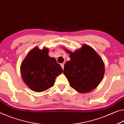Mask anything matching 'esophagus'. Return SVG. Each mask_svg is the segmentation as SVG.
<instances>
[{"label":"esophagus","mask_w":124,"mask_h":124,"mask_svg":"<svg viewBox=\"0 0 124 124\" xmlns=\"http://www.w3.org/2000/svg\"><path fill=\"white\" fill-rule=\"evenodd\" d=\"M60 65H61V66H62V69H63L64 68V64H63V63L61 64H60Z\"/></svg>","instance_id":"34e87169"}]
</instances>
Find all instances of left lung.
Returning a JSON list of instances; mask_svg holds the SVG:
<instances>
[{"label": "left lung", "instance_id": "1", "mask_svg": "<svg viewBox=\"0 0 124 124\" xmlns=\"http://www.w3.org/2000/svg\"><path fill=\"white\" fill-rule=\"evenodd\" d=\"M70 54V60L64 65V74L70 86L81 93H87L98 86L104 74V64L96 51L83 45L78 50Z\"/></svg>", "mask_w": 124, "mask_h": 124}]
</instances>
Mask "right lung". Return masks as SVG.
Returning a JSON list of instances; mask_svg holds the SVG:
<instances>
[{
    "instance_id": "right-lung-1",
    "label": "right lung",
    "mask_w": 124,
    "mask_h": 124,
    "mask_svg": "<svg viewBox=\"0 0 124 124\" xmlns=\"http://www.w3.org/2000/svg\"><path fill=\"white\" fill-rule=\"evenodd\" d=\"M63 71L54 58L48 55L47 48L36 47L27 54L21 63V74L32 90L41 92L54 86L56 77Z\"/></svg>"
}]
</instances>
